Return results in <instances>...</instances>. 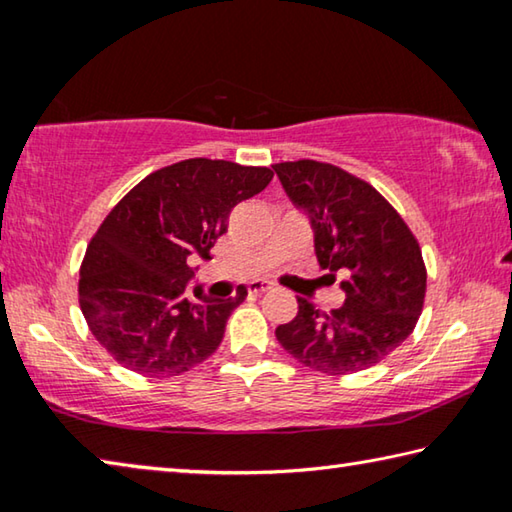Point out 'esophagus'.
Here are the masks:
<instances>
[{"label":"esophagus","mask_w":512,"mask_h":512,"mask_svg":"<svg viewBox=\"0 0 512 512\" xmlns=\"http://www.w3.org/2000/svg\"><path fill=\"white\" fill-rule=\"evenodd\" d=\"M273 284L271 282H264V280H257V282H250L248 284V293L250 296H262V293L271 291Z\"/></svg>","instance_id":"esophagus-1"}]
</instances>
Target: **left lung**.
Segmentation results:
<instances>
[{"mask_svg":"<svg viewBox=\"0 0 512 512\" xmlns=\"http://www.w3.org/2000/svg\"><path fill=\"white\" fill-rule=\"evenodd\" d=\"M284 192L309 214L318 264L343 271V307L329 314L298 298V314L275 329L293 359L325 375H352L409 339L427 293L418 239L375 187L336 164L277 162Z\"/></svg>","mask_w":512,"mask_h":512,"instance_id":"1","label":"left lung"}]
</instances>
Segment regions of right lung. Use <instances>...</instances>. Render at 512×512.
I'll return each mask as SVG.
<instances>
[{"label": "right lung", "mask_w": 512, "mask_h": 512, "mask_svg": "<svg viewBox=\"0 0 512 512\" xmlns=\"http://www.w3.org/2000/svg\"><path fill=\"white\" fill-rule=\"evenodd\" d=\"M268 167L189 158L153 171L112 207L94 232L79 271V305L119 366L144 377L183 375L221 345L230 298H192L187 262L210 259L232 207L271 183Z\"/></svg>", "instance_id": "obj_1"}]
</instances>
